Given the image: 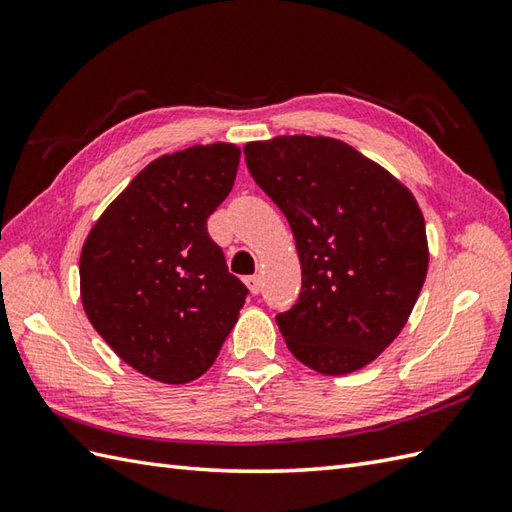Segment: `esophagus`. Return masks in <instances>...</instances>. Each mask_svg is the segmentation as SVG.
<instances>
[{"instance_id":"1","label":"esophagus","mask_w":512,"mask_h":512,"mask_svg":"<svg viewBox=\"0 0 512 512\" xmlns=\"http://www.w3.org/2000/svg\"><path fill=\"white\" fill-rule=\"evenodd\" d=\"M246 286H248L250 292H253V295H259V292H262V277H259V275L246 277Z\"/></svg>"}]
</instances>
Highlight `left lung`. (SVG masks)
<instances>
[{
    "mask_svg": "<svg viewBox=\"0 0 512 512\" xmlns=\"http://www.w3.org/2000/svg\"><path fill=\"white\" fill-rule=\"evenodd\" d=\"M250 176L292 228L301 295L277 325L292 356L325 376L369 365L394 343L429 268L424 217L396 176L330 136L244 147Z\"/></svg>",
    "mask_w": 512,
    "mask_h": 512,
    "instance_id": "8db88e82",
    "label": "left lung"
}]
</instances>
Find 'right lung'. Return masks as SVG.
<instances>
[{
    "label": "right lung",
    "mask_w": 512,
    "mask_h": 512,
    "mask_svg": "<svg viewBox=\"0 0 512 512\" xmlns=\"http://www.w3.org/2000/svg\"><path fill=\"white\" fill-rule=\"evenodd\" d=\"M239 156L233 143H211L151 160L83 242L85 314L118 358L158 383L200 378L244 306L246 286L206 231Z\"/></svg>",
    "instance_id": "1"
}]
</instances>
